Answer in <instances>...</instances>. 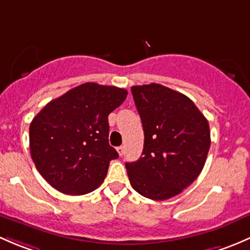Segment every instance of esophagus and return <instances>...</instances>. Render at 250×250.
Wrapping results in <instances>:
<instances>
[{"mask_svg": "<svg viewBox=\"0 0 250 250\" xmlns=\"http://www.w3.org/2000/svg\"><path fill=\"white\" fill-rule=\"evenodd\" d=\"M117 149H118V153H119V155H120V156L124 155V153H125V146H118Z\"/></svg>", "mask_w": 250, "mask_h": 250, "instance_id": "esophagus-1", "label": "esophagus"}]
</instances>
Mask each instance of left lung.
I'll use <instances>...</instances> for the list:
<instances>
[{
	"label": "left lung",
	"instance_id": "8db88e82",
	"mask_svg": "<svg viewBox=\"0 0 250 250\" xmlns=\"http://www.w3.org/2000/svg\"><path fill=\"white\" fill-rule=\"evenodd\" d=\"M131 91L144 131L142 156L125 164L131 187L150 200L171 199L201 173L209 125L189 97L169 87L151 83Z\"/></svg>",
	"mask_w": 250,
	"mask_h": 250
}]
</instances>
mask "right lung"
I'll return each mask as SVG.
<instances>
[{
  "label": "right lung",
  "instance_id": "1",
  "mask_svg": "<svg viewBox=\"0 0 250 250\" xmlns=\"http://www.w3.org/2000/svg\"><path fill=\"white\" fill-rule=\"evenodd\" d=\"M127 90L84 83L53 100L30 124L31 158L41 176L67 195L94 191L118 153L108 142V115Z\"/></svg>",
  "mask_w": 250,
  "mask_h": 250
}]
</instances>
